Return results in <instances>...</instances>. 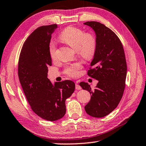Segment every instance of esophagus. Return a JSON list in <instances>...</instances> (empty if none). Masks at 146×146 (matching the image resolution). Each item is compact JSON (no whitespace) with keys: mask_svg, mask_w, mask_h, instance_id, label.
Instances as JSON below:
<instances>
[{"mask_svg":"<svg viewBox=\"0 0 146 146\" xmlns=\"http://www.w3.org/2000/svg\"><path fill=\"white\" fill-rule=\"evenodd\" d=\"M82 89V87H80L79 84H76V90H80Z\"/></svg>","mask_w":146,"mask_h":146,"instance_id":"34e87169","label":"esophagus"}]
</instances>
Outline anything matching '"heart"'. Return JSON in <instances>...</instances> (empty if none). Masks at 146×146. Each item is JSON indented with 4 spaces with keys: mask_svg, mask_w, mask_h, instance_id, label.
<instances>
[{
    "mask_svg": "<svg viewBox=\"0 0 146 146\" xmlns=\"http://www.w3.org/2000/svg\"><path fill=\"white\" fill-rule=\"evenodd\" d=\"M59 39L69 45L77 51L80 57L86 60L94 57L98 48V40L96 35L91 32H85L82 29L73 26L65 28L60 32ZM48 50L52 59H56V46L54 42H50ZM82 68L80 63H74L67 66L64 72L68 76L74 77L78 75V70Z\"/></svg>",
    "mask_w": 146,
    "mask_h": 146,
    "instance_id": "b5f03b06",
    "label": "heart"
}]
</instances>
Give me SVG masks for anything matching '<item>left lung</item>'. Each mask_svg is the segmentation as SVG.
Listing matches in <instances>:
<instances>
[{
	"instance_id": "obj_1",
	"label": "left lung",
	"mask_w": 146,
	"mask_h": 146,
	"mask_svg": "<svg viewBox=\"0 0 146 146\" xmlns=\"http://www.w3.org/2000/svg\"><path fill=\"white\" fill-rule=\"evenodd\" d=\"M95 31L98 48L90 63L87 75L98 80L94 90L87 82L79 85L92 95L85 106L87 114L103 117L117 108L122 98L127 75V64L124 48L114 32L95 21L84 23Z\"/></svg>"
}]
</instances>
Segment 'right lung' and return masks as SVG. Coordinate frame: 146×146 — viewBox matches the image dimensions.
Wrapping results in <instances>:
<instances>
[{
    "label": "right lung",
    "mask_w": 146,
    "mask_h": 146,
    "mask_svg": "<svg viewBox=\"0 0 146 146\" xmlns=\"http://www.w3.org/2000/svg\"><path fill=\"white\" fill-rule=\"evenodd\" d=\"M57 27V24H52L35 29L23 44L18 64L19 81L32 110L49 121L64 117L65 102L75 90L72 80L53 85L47 78L48 67L52 66L48 46Z\"/></svg>",
    "instance_id": "1"
}]
</instances>
